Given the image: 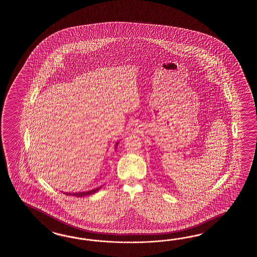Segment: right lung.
<instances>
[{"mask_svg":"<svg viewBox=\"0 0 257 257\" xmlns=\"http://www.w3.org/2000/svg\"><path fill=\"white\" fill-rule=\"evenodd\" d=\"M118 143H119V142H115V150H116V147H117ZM101 187H102V186H99V187H96V188H94V189H92V190H89V191L76 192V193L63 192V194H65L67 196H73V197H86V196H91V195H93L94 193H96V192L99 191V190L101 189Z\"/></svg>","mask_w":257,"mask_h":257,"instance_id":"1","label":"right lung"}]
</instances>
